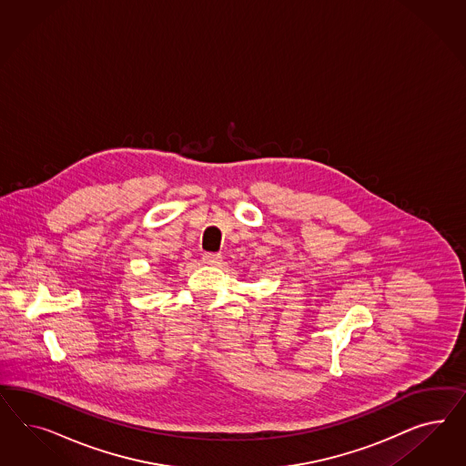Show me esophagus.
<instances>
[{
  "mask_svg": "<svg viewBox=\"0 0 466 466\" xmlns=\"http://www.w3.org/2000/svg\"><path fill=\"white\" fill-rule=\"evenodd\" d=\"M220 261H222V256L218 253H205L203 254V263L205 265H210V267H217V265H220Z\"/></svg>",
  "mask_w": 466,
  "mask_h": 466,
  "instance_id": "34e87169",
  "label": "esophagus"
}]
</instances>
